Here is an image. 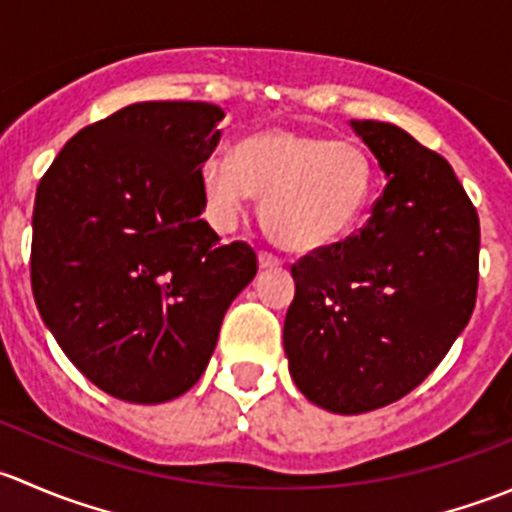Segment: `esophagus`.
Masks as SVG:
<instances>
[{
  "instance_id": "34e87169",
  "label": "esophagus",
  "mask_w": 512,
  "mask_h": 512,
  "mask_svg": "<svg viewBox=\"0 0 512 512\" xmlns=\"http://www.w3.org/2000/svg\"><path fill=\"white\" fill-rule=\"evenodd\" d=\"M260 267L262 270H272V267H282V257H277L275 252H260Z\"/></svg>"
}]
</instances>
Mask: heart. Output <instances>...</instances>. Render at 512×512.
Here are the masks:
<instances>
[{
  "mask_svg": "<svg viewBox=\"0 0 512 512\" xmlns=\"http://www.w3.org/2000/svg\"><path fill=\"white\" fill-rule=\"evenodd\" d=\"M205 208L230 230L250 195L262 198V225L289 250L309 252L342 240L369 208L371 160L354 143L289 128L240 138L230 156H210L200 170Z\"/></svg>",
  "mask_w": 512,
  "mask_h": 512,
  "instance_id": "b5f03b06",
  "label": "heart"
}]
</instances>
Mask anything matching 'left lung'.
<instances>
[{"label":"left lung","mask_w":512,"mask_h":512,"mask_svg":"<svg viewBox=\"0 0 512 512\" xmlns=\"http://www.w3.org/2000/svg\"><path fill=\"white\" fill-rule=\"evenodd\" d=\"M389 180L359 232L292 265L285 352L297 389L334 414L414 391L476 307L480 223L451 163L379 121H352Z\"/></svg>","instance_id":"1"}]
</instances>
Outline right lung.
Masks as SVG:
<instances>
[{"instance_id":"add662e5","label":"right lung","mask_w":512,"mask_h":512,"mask_svg":"<svg viewBox=\"0 0 512 512\" xmlns=\"http://www.w3.org/2000/svg\"><path fill=\"white\" fill-rule=\"evenodd\" d=\"M220 106L131 103L81 128L39 180L32 292L76 369L106 394L160 404L203 376L232 299L257 275L200 213Z\"/></svg>"}]
</instances>
